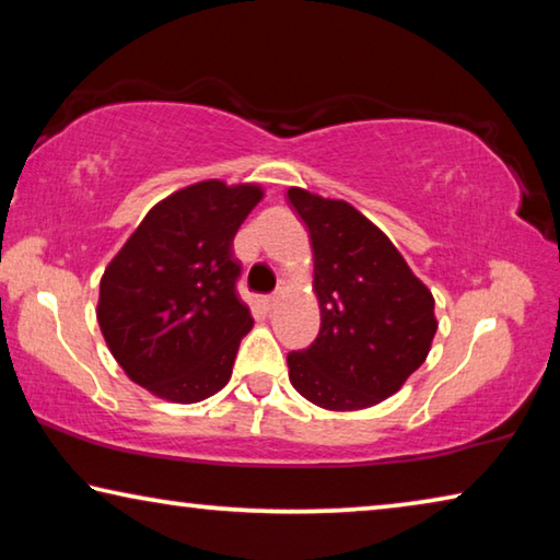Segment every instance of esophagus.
I'll return each mask as SVG.
<instances>
[{
    "mask_svg": "<svg viewBox=\"0 0 560 560\" xmlns=\"http://www.w3.org/2000/svg\"><path fill=\"white\" fill-rule=\"evenodd\" d=\"M281 289H277V291H273V293H269V296L267 299H264V303H267V308H273V306H277V303H279V299H281Z\"/></svg>",
    "mask_w": 560,
    "mask_h": 560,
    "instance_id": "obj_1",
    "label": "esophagus"
}]
</instances>
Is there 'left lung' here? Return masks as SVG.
I'll use <instances>...</instances> for the list:
<instances>
[{"instance_id": "1", "label": "left lung", "mask_w": 560, "mask_h": 560, "mask_svg": "<svg viewBox=\"0 0 560 560\" xmlns=\"http://www.w3.org/2000/svg\"><path fill=\"white\" fill-rule=\"evenodd\" d=\"M308 226L320 330L287 355L296 390L326 410H360L400 390L430 353L434 299L355 207L291 187Z\"/></svg>"}]
</instances>
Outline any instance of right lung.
I'll return each mask as SVG.
<instances>
[{"mask_svg":"<svg viewBox=\"0 0 560 560\" xmlns=\"http://www.w3.org/2000/svg\"><path fill=\"white\" fill-rule=\"evenodd\" d=\"M261 200L207 179L155 205L101 279L98 324L132 383L173 402L222 390L254 318L232 242Z\"/></svg>","mask_w":560,"mask_h":560,"instance_id":"obj_1","label":"right lung"}]
</instances>
